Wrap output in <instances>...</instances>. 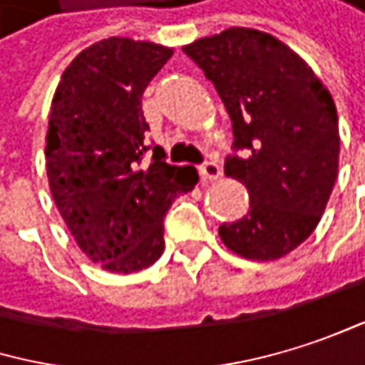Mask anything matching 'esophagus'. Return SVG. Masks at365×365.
<instances>
[{"instance_id":"1","label":"esophagus","mask_w":365,"mask_h":365,"mask_svg":"<svg viewBox=\"0 0 365 365\" xmlns=\"http://www.w3.org/2000/svg\"><path fill=\"white\" fill-rule=\"evenodd\" d=\"M199 175H201V179L205 181V184H210V181H216V179L222 177V168L216 162H205L203 166H199Z\"/></svg>"}]
</instances>
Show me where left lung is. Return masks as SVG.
Here are the masks:
<instances>
[{
    "label": "left lung",
    "instance_id": "1",
    "mask_svg": "<svg viewBox=\"0 0 365 365\" xmlns=\"http://www.w3.org/2000/svg\"><path fill=\"white\" fill-rule=\"evenodd\" d=\"M184 53L214 83L233 121L227 177L250 195V210L218 229L222 244L248 261H276L317 229L338 177L340 132L329 89L272 34L229 27Z\"/></svg>",
    "mask_w": 365,
    "mask_h": 365
}]
</instances>
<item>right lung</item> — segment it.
Returning a JSON list of instances; mask_svg holds the SVG:
<instances>
[{"label":"right lung","instance_id":"obj_1","mask_svg":"<svg viewBox=\"0 0 365 365\" xmlns=\"http://www.w3.org/2000/svg\"><path fill=\"white\" fill-rule=\"evenodd\" d=\"M173 48L106 38L63 70L51 102L46 177L53 201L78 248L113 274L153 265L164 250V214L190 192L199 173L170 166L158 147L143 164L140 98Z\"/></svg>","mask_w":365,"mask_h":365}]
</instances>
